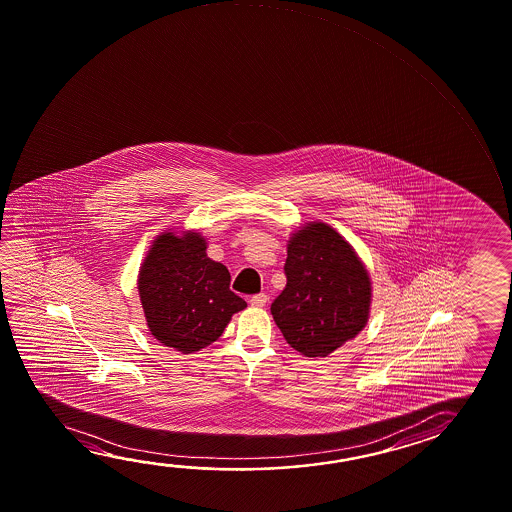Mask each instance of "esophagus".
Wrapping results in <instances>:
<instances>
[{"mask_svg":"<svg viewBox=\"0 0 512 512\" xmlns=\"http://www.w3.org/2000/svg\"><path fill=\"white\" fill-rule=\"evenodd\" d=\"M250 303H252L253 307H264V305H266V303H268V294H266V293L253 294L252 300H250Z\"/></svg>","mask_w":512,"mask_h":512,"instance_id":"1","label":"esophagus"}]
</instances>
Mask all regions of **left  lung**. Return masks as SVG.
<instances>
[{"label": "left lung", "instance_id": "obj_1", "mask_svg": "<svg viewBox=\"0 0 512 512\" xmlns=\"http://www.w3.org/2000/svg\"><path fill=\"white\" fill-rule=\"evenodd\" d=\"M284 291L271 314L305 357H327L368 321L371 284L352 246L325 223H309L287 246Z\"/></svg>", "mask_w": 512, "mask_h": 512}]
</instances>
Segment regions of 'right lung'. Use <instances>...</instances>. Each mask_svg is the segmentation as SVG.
<instances>
[{"label": "right lung", "mask_w": 512, "mask_h": 512, "mask_svg": "<svg viewBox=\"0 0 512 512\" xmlns=\"http://www.w3.org/2000/svg\"><path fill=\"white\" fill-rule=\"evenodd\" d=\"M203 237L191 232L159 235L144 260L139 294L153 337L193 353L218 341L232 314L246 307L230 291V273L207 257Z\"/></svg>", "instance_id": "right-lung-1"}]
</instances>
